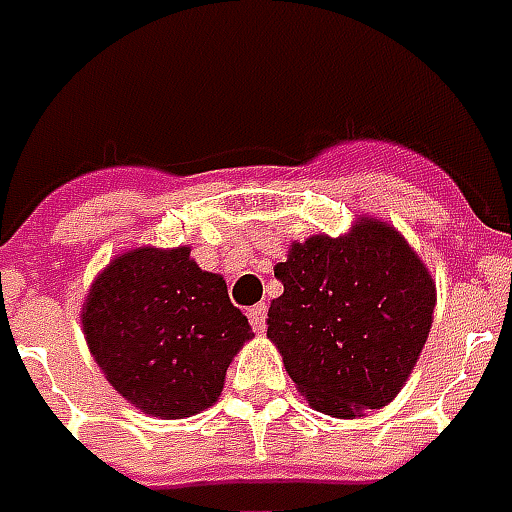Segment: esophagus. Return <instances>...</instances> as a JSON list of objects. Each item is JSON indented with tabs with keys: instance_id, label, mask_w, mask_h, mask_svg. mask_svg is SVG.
Segmentation results:
<instances>
[{
	"instance_id": "1",
	"label": "esophagus",
	"mask_w": 512,
	"mask_h": 512,
	"mask_svg": "<svg viewBox=\"0 0 512 512\" xmlns=\"http://www.w3.org/2000/svg\"><path fill=\"white\" fill-rule=\"evenodd\" d=\"M248 321H251L253 332H264V326H267V305H253L248 310Z\"/></svg>"
}]
</instances>
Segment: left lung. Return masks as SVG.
I'll use <instances>...</instances> for the list:
<instances>
[{
	"label": "left lung",
	"mask_w": 512,
	"mask_h": 512,
	"mask_svg": "<svg viewBox=\"0 0 512 512\" xmlns=\"http://www.w3.org/2000/svg\"><path fill=\"white\" fill-rule=\"evenodd\" d=\"M267 337L307 402L334 418L397 397L432 329L434 283L394 226L361 218L345 237L315 234L275 267Z\"/></svg>",
	"instance_id": "1"
}]
</instances>
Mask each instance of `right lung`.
Wrapping results in <instances>:
<instances>
[{
	"label": "right lung",
	"instance_id": "add662e5",
	"mask_svg": "<svg viewBox=\"0 0 512 512\" xmlns=\"http://www.w3.org/2000/svg\"><path fill=\"white\" fill-rule=\"evenodd\" d=\"M83 332L113 388L156 418H188L224 388L226 367L253 332L221 275L191 248H137L88 291Z\"/></svg>",
	"mask_w": 512,
	"mask_h": 512
}]
</instances>
